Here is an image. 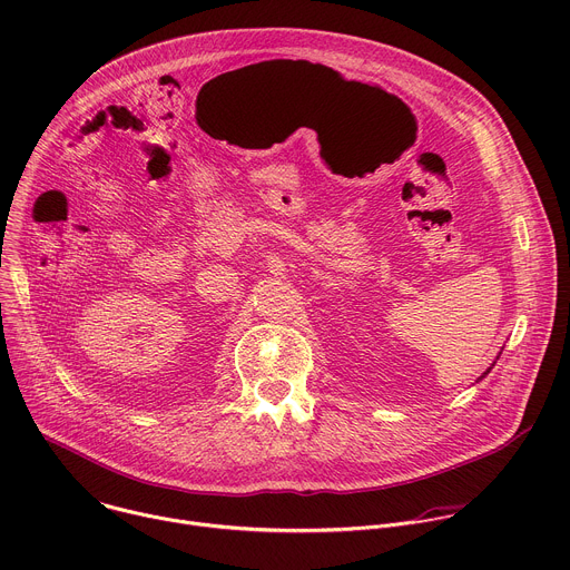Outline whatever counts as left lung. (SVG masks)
Listing matches in <instances>:
<instances>
[{"label":"left lung","mask_w":570,"mask_h":570,"mask_svg":"<svg viewBox=\"0 0 570 570\" xmlns=\"http://www.w3.org/2000/svg\"><path fill=\"white\" fill-rule=\"evenodd\" d=\"M493 366H495V362H493ZM493 366H491V368H493ZM491 368H489V371H487V373H482V377H487V375H489V373H491ZM482 377H480V380H482ZM480 380H478V382H480Z\"/></svg>","instance_id":"8db88e82"}]
</instances>
